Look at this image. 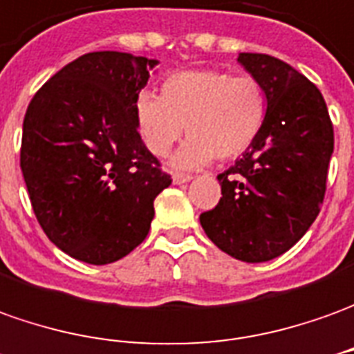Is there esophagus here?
<instances>
[{
    "label": "esophagus",
    "instance_id": "obj_1",
    "mask_svg": "<svg viewBox=\"0 0 354 354\" xmlns=\"http://www.w3.org/2000/svg\"><path fill=\"white\" fill-rule=\"evenodd\" d=\"M191 179H192V175H189V173H173V183H175V185L189 183Z\"/></svg>",
    "mask_w": 354,
    "mask_h": 354
}]
</instances>
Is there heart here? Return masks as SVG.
<instances>
[{
  "label": "heart",
  "mask_w": 354,
  "mask_h": 354,
  "mask_svg": "<svg viewBox=\"0 0 354 354\" xmlns=\"http://www.w3.org/2000/svg\"><path fill=\"white\" fill-rule=\"evenodd\" d=\"M268 115L260 80L218 69L173 73L162 82V96L140 92L135 104L138 133L153 156H167L183 136L173 165L196 169L214 158L235 160L254 145Z\"/></svg>",
  "instance_id": "heart-1"
}]
</instances>
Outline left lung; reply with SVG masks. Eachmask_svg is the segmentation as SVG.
<instances>
[{
  "label": "left lung",
  "mask_w": 354,
  "mask_h": 354,
  "mask_svg": "<svg viewBox=\"0 0 354 354\" xmlns=\"http://www.w3.org/2000/svg\"><path fill=\"white\" fill-rule=\"evenodd\" d=\"M260 80L268 115L254 145L219 173L221 198L201 214L208 239L243 262L287 252L320 214L333 153V125L322 92L285 61L239 53Z\"/></svg>",
  "instance_id": "obj_1"
}]
</instances>
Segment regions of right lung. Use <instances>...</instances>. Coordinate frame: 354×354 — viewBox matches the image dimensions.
Masks as SVG:
<instances>
[{
	"instance_id": "obj_1",
	"label": "right lung",
	"mask_w": 354,
	"mask_h": 354,
	"mask_svg": "<svg viewBox=\"0 0 354 354\" xmlns=\"http://www.w3.org/2000/svg\"><path fill=\"white\" fill-rule=\"evenodd\" d=\"M156 59L92 51L57 71L28 104L21 169L51 243L111 264L148 235L153 198L171 185L140 138L135 104Z\"/></svg>"
}]
</instances>
